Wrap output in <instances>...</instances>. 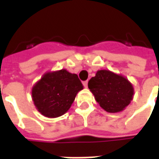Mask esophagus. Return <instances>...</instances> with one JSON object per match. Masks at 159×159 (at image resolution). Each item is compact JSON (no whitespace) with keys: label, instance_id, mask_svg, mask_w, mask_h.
Masks as SVG:
<instances>
[{"label":"esophagus","instance_id":"1","mask_svg":"<svg viewBox=\"0 0 159 159\" xmlns=\"http://www.w3.org/2000/svg\"><path fill=\"white\" fill-rule=\"evenodd\" d=\"M83 86L85 87V88H87V87H88V81H84V82H83Z\"/></svg>","mask_w":159,"mask_h":159}]
</instances>
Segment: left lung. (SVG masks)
I'll return each instance as SVG.
<instances>
[{"instance_id":"1","label":"left lung","mask_w":159,"mask_h":159,"mask_svg":"<svg viewBox=\"0 0 159 159\" xmlns=\"http://www.w3.org/2000/svg\"><path fill=\"white\" fill-rule=\"evenodd\" d=\"M88 86L104 110L108 112L123 111L133 99L132 84L123 76L107 70L97 71Z\"/></svg>"}]
</instances>
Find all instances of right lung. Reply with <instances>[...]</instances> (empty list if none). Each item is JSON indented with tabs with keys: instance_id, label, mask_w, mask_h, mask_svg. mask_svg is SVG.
Returning <instances> with one entry per match:
<instances>
[{
	"instance_id": "add662e5",
	"label": "right lung",
	"mask_w": 159,
	"mask_h": 159,
	"mask_svg": "<svg viewBox=\"0 0 159 159\" xmlns=\"http://www.w3.org/2000/svg\"><path fill=\"white\" fill-rule=\"evenodd\" d=\"M83 89L76 74L66 70L47 73L33 87V101L43 116L59 117L69 110L76 93Z\"/></svg>"
}]
</instances>
